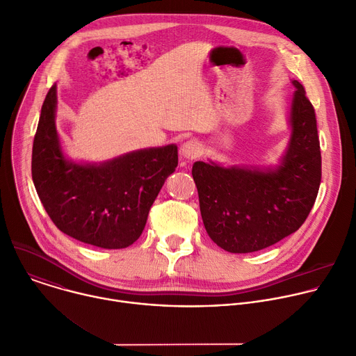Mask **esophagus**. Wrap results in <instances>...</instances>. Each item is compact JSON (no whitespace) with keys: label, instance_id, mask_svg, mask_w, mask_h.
I'll return each instance as SVG.
<instances>
[{"label":"esophagus","instance_id":"1","mask_svg":"<svg viewBox=\"0 0 356 356\" xmlns=\"http://www.w3.org/2000/svg\"><path fill=\"white\" fill-rule=\"evenodd\" d=\"M200 152H201V145L194 139H190V140L184 142L181 145V149H180L181 156L186 158V159L197 158L200 155Z\"/></svg>","mask_w":356,"mask_h":356}]
</instances>
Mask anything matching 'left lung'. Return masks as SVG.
Here are the masks:
<instances>
[{
  "instance_id": "1",
  "label": "left lung",
  "mask_w": 356,
  "mask_h": 356,
  "mask_svg": "<svg viewBox=\"0 0 356 356\" xmlns=\"http://www.w3.org/2000/svg\"><path fill=\"white\" fill-rule=\"evenodd\" d=\"M287 154L276 170L259 172L195 162L193 179L210 238L232 253L268 248L307 220L321 183L316 111L306 90L293 80Z\"/></svg>"
}]
</instances>
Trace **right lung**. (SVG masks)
Instances as JSON below:
<instances>
[{
	"mask_svg": "<svg viewBox=\"0 0 356 356\" xmlns=\"http://www.w3.org/2000/svg\"><path fill=\"white\" fill-rule=\"evenodd\" d=\"M56 84L43 101L32 147V179L42 204L66 235L104 249L132 245L165 180L177 146L145 149L99 166L67 162L55 127Z\"/></svg>",
	"mask_w": 356,
	"mask_h": 356,
	"instance_id": "right-lung-1",
	"label": "right lung"
}]
</instances>
